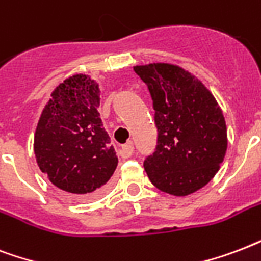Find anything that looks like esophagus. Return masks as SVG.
<instances>
[{"instance_id": "obj_1", "label": "esophagus", "mask_w": 261, "mask_h": 261, "mask_svg": "<svg viewBox=\"0 0 261 261\" xmlns=\"http://www.w3.org/2000/svg\"><path fill=\"white\" fill-rule=\"evenodd\" d=\"M133 153V144L132 141H129L126 144L121 145V149H120V155L122 158H129L130 155Z\"/></svg>"}]
</instances>
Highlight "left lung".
<instances>
[{"label":"left lung","mask_w":261,"mask_h":261,"mask_svg":"<svg viewBox=\"0 0 261 261\" xmlns=\"http://www.w3.org/2000/svg\"><path fill=\"white\" fill-rule=\"evenodd\" d=\"M133 69L148 87L158 129L156 148L144 161L149 181L169 195H191L207 185L223 162V113L203 83L179 66L158 62Z\"/></svg>","instance_id":"8db88e82"}]
</instances>
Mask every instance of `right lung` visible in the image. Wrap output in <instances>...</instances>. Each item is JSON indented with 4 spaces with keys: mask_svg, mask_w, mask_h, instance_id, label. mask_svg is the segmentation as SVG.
I'll return each mask as SVG.
<instances>
[{
    "mask_svg": "<svg viewBox=\"0 0 261 261\" xmlns=\"http://www.w3.org/2000/svg\"><path fill=\"white\" fill-rule=\"evenodd\" d=\"M98 83L74 74L51 92L34 137L36 162L50 182L76 199L106 189L118 158L98 112Z\"/></svg>",
    "mask_w": 261,
    "mask_h": 261,
    "instance_id": "1",
    "label": "right lung"
}]
</instances>
